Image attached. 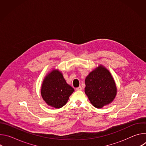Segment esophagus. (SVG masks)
Listing matches in <instances>:
<instances>
[{
  "mask_svg": "<svg viewBox=\"0 0 146 146\" xmlns=\"http://www.w3.org/2000/svg\"><path fill=\"white\" fill-rule=\"evenodd\" d=\"M76 90L77 91H81V90H82V87L81 86H79L78 87L76 88Z\"/></svg>",
  "mask_w": 146,
  "mask_h": 146,
  "instance_id": "1",
  "label": "esophagus"
}]
</instances>
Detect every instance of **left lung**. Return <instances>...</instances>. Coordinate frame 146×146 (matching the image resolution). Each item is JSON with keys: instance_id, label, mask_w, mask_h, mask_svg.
<instances>
[{"instance_id": "1", "label": "left lung", "mask_w": 146, "mask_h": 146, "mask_svg": "<svg viewBox=\"0 0 146 146\" xmlns=\"http://www.w3.org/2000/svg\"><path fill=\"white\" fill-rule=\"evenodd\" d=\"M85 93L92 105L102 108L109 105L117 94L115 81L110 72L99 65L87 76L85 80Z\"/></svg>"}]
</instances>
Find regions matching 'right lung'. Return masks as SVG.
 Segmentation results:
<instances>
[{
    "label": "right lung",
    "mask_w": 146,
    "mask_h": 146,
    "mask_svg": "<svg viewBox=\"0 0 146 146\" xmlns=\"http://www.w3.org/2000/svg\"><path fill=\"white\" fill-rule=\"evenodd\" d=\"M74 90L64 78L58 70H52L44 78L41 88V95L48 105L59 109L66 105Z\"/></svg>",
    "instance_id": "1"
}]
</instances>
